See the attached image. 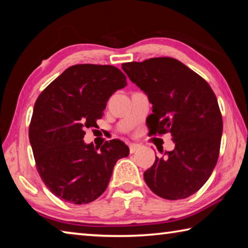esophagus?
I'll use <instances>...</instances> for the list:
<instances>
[{
    "label": "esophagus",
    "mask_w": 248,
    "mask_h": 248,
    "mask_svg": "<svg viewBox=\"0 0 248 248\" xmlns=\"http://www.w3.org/2000/svg\"><path fill=\"white\" fill-rule=\"evenodd\" d=\"M141 148L140 144H136V143H131L129 145V149H130V153H134L137 152L138 150H139Z\"/></svg>",
    "instance_id": "34e87169"
}]
</instances>
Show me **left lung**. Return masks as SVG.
Returning a JSON list of instances; mask_svg holds the SVG:
<instances>
[{
    "mask_svg": "<svg viewBox=\"0 0 248 248\" xmlns=\"http://www.w3.org/2000/svg\"><path fill=\"white\" fill-rule=\"evenodd\" d=\"M121 68L148 95L150 134L170 132L173 151L155 157L144 171L154 194L169 200L187 198L209 179L219 157L223 123L215 93L204 79L173 58L128 62Z\"/></svg>",
    "mask_w": 248,
    "mask_h": 248,
    "instance_id": "8db88e82",
    "label": "left lung"
}]
</instances>
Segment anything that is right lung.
I'll return each mask as SVG.
<instances>
[{
	"mask_svg": "<svg viewBox=\"0 0 248 248\" xmlns=\"http://www.w3.org/2000/svg\"><path fill=\"white\" fill-rule=\"evenodd\" d=\"M125 85V75L116 66L77 64L37 98L29 141L37 170L58 198L75 204L97 199L117 161L129 155L120 140L105 142L100 150L83 140L84 130L102 118L109 97Z\"/></svg>",
	"mask_w": 248,
	"mask_h": 248,
	"instance_id": "1",
	"label": "right lung"
}]
</instances>
